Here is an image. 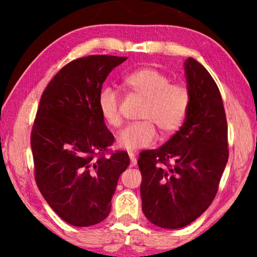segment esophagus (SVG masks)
Returning a JSON list of instances; mask_svg holds the SVG:
<instances>
[{
  "label": "esophagus",
  "instance_id": "esophagus-1",
  "mask_svg": "<svg viewBox=\"0 0 257 257\" xmlns=\"http://www.w3.org/2000/svg\"><path fill=\"white\" fill-rule=\"evenodd\" d=\"M128 156H130V160H131V164H130V166L135 167L136 165H137V158H136V156L133 153H130Z\"/></svg>",
  "mask_w": 257,
  "mask_h": 257
}]
</instances>
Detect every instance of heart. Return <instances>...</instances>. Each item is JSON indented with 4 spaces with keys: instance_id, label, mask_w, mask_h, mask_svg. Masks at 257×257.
<instances>
[{
    "instance_id": "b5f03b06",
    "label": "heart",
    "mask_w": 257,
    "mask_h": 257,
    "mask_svg": "<svg viewBox=\"0 0 257 257\" xmlns=\"http://www.w3.org/2000/svg\"><path fill=\"white\" fill-rule=\"evenodd\" d=\"M128 90L144 100L139 118L144 121L125 126L117 135V145L133 152L153 144L156 127L168 135L180 127L191 105V93L187 86L171 83L163 72L152 68L136 70L124 79ZM98 108L108 125L120 124L119 96L112 87H104L98 94Z\"/></svg>"
}]
</instances>
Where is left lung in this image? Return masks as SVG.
<instances>
[{"label":"left lung","mask_w":257,"mask_h":257,"mask_svg":"<svg viewBox=\"0 0 257 257\" xmlns=\"http://www.w3.org/2000/svg\"><path fill=\"white\" fill-rule=\"evenodd\" d=\"M191 105L180 130L140 153L143 212L153 224L178 229L210 206L228 161V128L213 77L194 58L184 63Z\"/></svg>","instance_id":"obj_1"}]
</instances>
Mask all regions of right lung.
Here are the masks:
<instances>
[{
  "label": "right lung",
  "mask_w": 257,
  "mask_h": 257,
  "mask_svg": "<svg viewBox=\"0 0 257 257\" xmlns=\"http://www.w3.org/2000/svg\"><path fill=\"white\" fill-rule=\"evenodd\" d=\"M127 57L92 55L70 62L41 97L31 131L35 179L45 201L65 222L89 227L106 219L125 151L105 157L114 137L98 108V94Z\"/></svg>",
  "instance_id": "1"
}]
</instances>
